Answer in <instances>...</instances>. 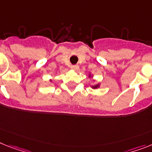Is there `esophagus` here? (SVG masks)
Segmentation results:
<instances>
[{
    "label": "esophagus",
    "instance_id": "obj_1",
    "mask_svg": "<svg viewBox=\"0 0 152 152\" xmlns=\"http://www.w3.org/2000/svg\"><path fill=\"white\" fill-rule=\"evenodd\" d=\"M78 68H79V66H77V65H72V66H71V69L73 70L78 69Z\"/></svg>",
    "mask_w": 152,
    "mask_h": 152
}]
</instances>
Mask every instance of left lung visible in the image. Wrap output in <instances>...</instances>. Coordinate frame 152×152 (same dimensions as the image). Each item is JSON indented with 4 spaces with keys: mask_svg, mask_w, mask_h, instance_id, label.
Returning <instances> with one entry per match:
<instances>
[{
    "mask_svg": "<svg viewBox=\"0 0 152 152\" xmlns=\"http://www.w3.org/2000/svg\"><path fill=\"white\" fill-rule=\"evenodd\" d=\"M97 86H94V88H96V87H97Z\"/></svg>",
    "mask_w": 152,
    "mask_h": 152,
    "instance_id": "1",
    "label": "left lung"
}]
</instances>
